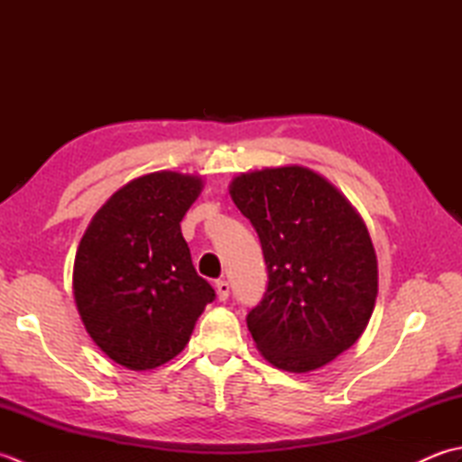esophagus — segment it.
I'll use <instances>...</instances> for the list:
<instances>
[{
	"label": "esophagus",
	"mask_w": 462,
	"mask_h": 462,
	"mask_svg": "<svg viewBox=\"0 0 462 462\" xmlns=\"http://www.w3.org/2000/svg\"><path fill=\"white\" fill-rule=\"evenodd\" d=\"M216 296H218L220 301H226L230 296V283L226 280H218L216 282Z\"/></svg>",
	"instance_id": "34e87169"
}]
</instances>
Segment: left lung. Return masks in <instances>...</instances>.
I'll use <instances>...</instances> for the list:
<instances>
[{
	"label": "left lung",
	"instance_id": "8db88e82",
	"mask_svg": "<svg viewBox=\"0 0 462 462\" xmlns=\"http://www.w3.org/2000/svg\"><path fill=\"white\" fill-rule=\"evenodd\" d=\"M258 232L268 288L248 313L273 367L308 373L356 343L375 308L377 256L365 222L336 186L306 166L242 172L230 184Z\"/></svg>",
	"mask_w": 462,
	"mask_h": 462
}]
</instances>
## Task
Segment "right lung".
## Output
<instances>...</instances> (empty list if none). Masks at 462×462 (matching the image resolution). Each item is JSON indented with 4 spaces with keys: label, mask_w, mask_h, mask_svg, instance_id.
Returning a JSON list of instances; mask_svg holds the SVG:
<instances>
[{
    "label": "right lung",
    "mask_w": 462,
    "mask_h": 462,
    "mask_svg": "<svg viewBox=\"0 0 462 462\" xmlns=\"http://www.w3.org/2000/svg\"><path fill=\"white\" fill-rule=\"evenodd\" d=\"M200 190L194 174L139 176L101 206L77 248L73 293L83 326L126 369H154L179 356L216 298L180 232Z\"/></svg>",
    "instance_id": "obj_1"
}]
</instances>
